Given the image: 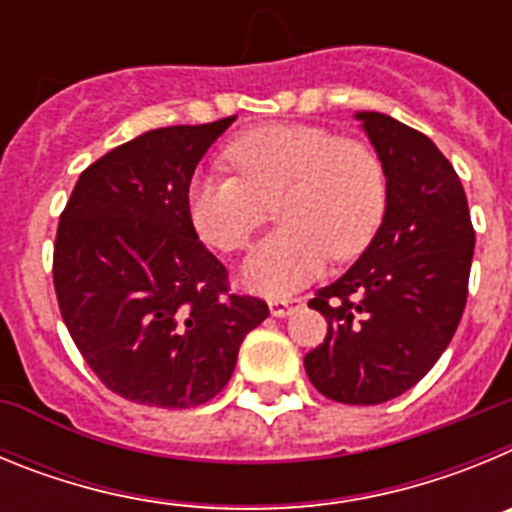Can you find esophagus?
<instances>
[{
  "mask_svg": "<svg viewBox=\"0 0 512 512\" xmlns=\"http://www.w3.org/2000/svg\"><path fill=\"white\" fill-rule=\"evenodd\" d=\"M300 305L302 300H297V297H289V300H271L269 312L274 315V318H287V315H292Z\"/></svg>",
  "mask_w": 512,
  "mask_h": 512,
  "instance_id": "1",
  "label": "esophagus"
}]
</instances>
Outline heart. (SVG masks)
<instances>
[{
    "label": "heart",
    "mask_w": 512,
    "mask_h": 512,
    "mask_svg": "<svg viewBox=\"0 0 512 512\" xmlns=\"http://www.w3.org/2000/svg\"><path fill=\"white\" fill-rule=\"evenodd\" d=\"M233 174L194 176L187 212L205 243L243 251L277 202V223L243 264V282L279 297L336 259H354L382 225L387 176L372 148L315 125H264L228 148Z\"/></svg>",
    "instance_id": "heart-1"
}]
</instances>
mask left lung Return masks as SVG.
Returning a JSON list of instances; mask_svg holds the SVG:
<instances>
[{
	"mask_svg": "<svg viewBox=\"0 0 512 512\" xmlns=\"http://www.w3.org/2000/svg\"><path fill=\"white\" fill-rule=\"evenodd\" d=\"M354 120L384 166L387 207L359 261L310 300L328 336L305 372L330 400L379 405L418 384L454 338L474 228L459 176L428 135L382 112Z\"/></svg>",
	"mask_w": 512,
	"mask_h": 512,
	"instance_id": "8db88e82",
	"label": "left lung"
}]
</instances>
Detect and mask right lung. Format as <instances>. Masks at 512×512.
Segmentation results:
<instances>
[{
	"label": "right lung",
	"instance_id": "right-lung-1",
	"mask_svg": "<svg viewBox=\"0 0 512 512\" xmlns=\"http://www.w3.org/2000/svg\"><path fill=\"white\" fill-rule=\"evenodd\" d=\"M233 122L171 125L112 148L79 176L58 223L63 323L107 390L138 405H205L269 318L264 300L230 295L187 212L194 169Z\"/></svg>",
	"mask_w": 512,
	"mask_h": 512
}]
</instances>
